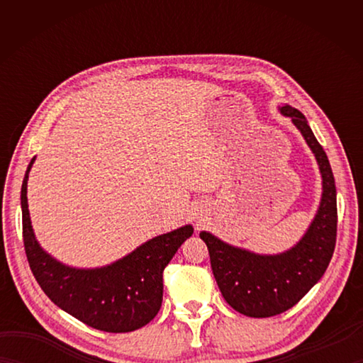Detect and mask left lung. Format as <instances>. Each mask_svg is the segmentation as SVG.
<instances>
[{"instance_id": "1", "label": "left lung", "mask_w": 363, "mask_h": 363, "mask_svg": "<svg viewBox=\"0 0 363 363\" xmlns=\"http://www.w3.org/2000/svg\"><path fill=\"white\" fill-rule=\"evenodd\" d=\"M279 112L304 137L321 174L320 206L304 235L287 251L259 254L207 230L199 233L223 298L234 311L252 318L274 317L295 306L325 274L335 248L337 190L326 152L303 113L289 104L279 106Z\"/></svg>"}]
</instances>
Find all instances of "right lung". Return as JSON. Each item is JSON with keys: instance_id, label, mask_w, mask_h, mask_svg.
Listing matches in <instances>:
<instances>
[{"instance_id": "right-lung-1", "label": "right lung", "mask_w": 363, "mask_h": 363, "mask_svg": "<svg viewBox=\"0 0 363 363\" xmlns=\"http://www.w3.org/2000/svg\"><path fill=\"white\" fill-rule=\"evenodd\" d=\"M34 160L29 162L21 186L23 242L45 295L72 317L104 333H130L148 325L162 306V273L177 248L194 234V226L184 225L152 237L109 265H65L42 248L30 225L28 179Z\"/></svg>"}]
</instances>
